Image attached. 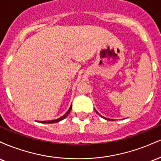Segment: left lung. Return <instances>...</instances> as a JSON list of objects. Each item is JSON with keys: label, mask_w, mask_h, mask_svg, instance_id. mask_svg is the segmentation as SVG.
<instances>
[{"label": "left lung", "mask_w": 161, "mask_h": 161, "mask_svg": "<svg viewBox=\"0 0 161 161\" xmlns=\"http://www.w3.org/2000/svg\"><path fill=\"white\" fill-rule=\"evenodd\" d=\"M95 111H96V113H97V114H98V113H97V110H95ZM99 115H100V114H99ZM102 117H103V116H102ZM105 119H106V118H105ZM108 119V120H110V121H114V119H108V118H107V119Z\"/></svg>", "instance_id": "1"}]
</instances>
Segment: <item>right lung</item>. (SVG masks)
Listing matches in <instances>:
<instances>
[{
	"label": "right lung",
	"instance_id": "obj_1",
	"mask_svg": "<svg viewBox=\"0 0 161 161\" xmlns=\"http://www.w3.org/2000/svg\"><path fill=\"white\" fill-rule=\"evenodd\" d=\"M71 109H72V105H71V106H70V108H69V110H68V111L66 112L64 116H61V117H60V118H59V119H54V120H51V121H43V122H40V123H58V122L61 121L62 119H65L66 116L69 115V112L71 111Z\"/></svg>",
	"mask_w": 161,
	"mask_h": 161
}]
</instances>
